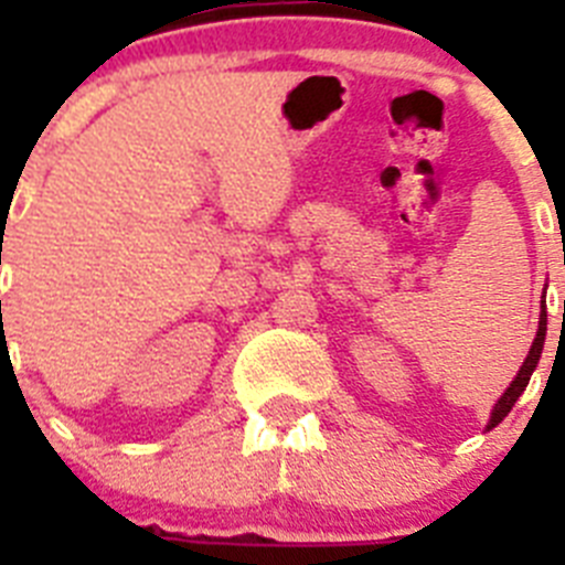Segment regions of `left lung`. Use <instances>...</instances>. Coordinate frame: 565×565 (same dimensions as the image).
<instances>
[{
    "mask_svg": "<svg viewBox=\"0 0 565 565\" xmlns=\"http://www.w3.org/2000/svg\"><path fill=\"white\" fill-rule=\"evenodd\" d=\"M543 294H546V291H543ZM543 342H546V306H543V311H541V322H537L535 342H532V348H529V353H526V359H523V364H521V371H518L515 382L509 384L507 391H503V396L498 398L495 407H492V416H489L487 430H492V427H498V424H501L503 418L509 416V411L515 407V402H518V398H521V393L526 391L529 379H532V373H535L537 362H541Z\"/></svg>",
    "mask_w": 565,
    "mask_h": 565,
    "instance_id": "8db88e82",
    "label": "left lung"
}]
</instances>
